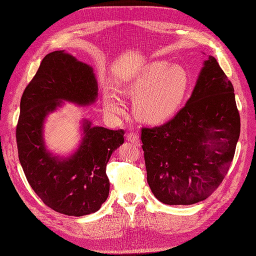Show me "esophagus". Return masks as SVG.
I'll use <instances>...</instances> for the list:
<instances>
[{"label": "esophagus", "instance_id": "34e87169", "mask_svg": "<svg viewBox=\"0 0 256 256\" xmlns=\"http://www.w3.org/2000/svg\"><path fill=\"white\" fill-rule=\"evenodd\" d=\"M128 140L130 143H135V144H137V146H140V138L136 134H130V135H128Z\"/></svg>", "mask_w": 256, "mask_h": 256}]
</instances>
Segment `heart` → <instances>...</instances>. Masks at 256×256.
Segmentation results:
<instances>
[{
	"label": "heart",
	"instance_id": "heart-1",
	"mask_svg": "<svg viewBox=\"0 0 256 256\" xmlns=\"http://www.w3.org/2000/svg\"><path fill=\"white\" fill-rule=\"evenodd\" d=\"M190 86V75L181 64L166 60L152 62L122 78L116 90L126 96H136L134 115L146 124H159L176 113ZM104 106L113 118L124 112L119 97L112 88L104 90Z\"/></svg>",
	"mask_w": 256,
	"mask_h": 256
}]
</instances>
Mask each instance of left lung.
I'll list each match as a JSON object with an SVG mask.
<instances>
[{"label":"left lung","instance_id":"obj_1","mask_svg":"<svg viewBox=\"0 0 256 256\" xmlns=\"http://www.w3.org/2000/svg\"><path fill=\"white\" fill-rule=\"evenodd\" d=\"M240 132L234 88L209 55L185 106L168 124L142 128L148 183L154 196L166 205L204 201L226 176Z\"/></svg>","mask_w":256,"mask_h":256}]
</instances>
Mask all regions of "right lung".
<instances>
[{
    "mask_svg": "<svg viewBox=\"0 0 256 256\" xmlns=\"http://www.w3.org/2000/svg\"><path fill=\"white\" fill-rule=\"evenodd\" d=\"M98 84L90 64L64 50L47 54L20 99L16 126L18 159L32 190L60 214L82 216L96 212L110 192L106 163L124 144V132L80 121V140L70 154H54L44 128L50 114L64 102L93 106Z\"/></svg>",
    "mask_w": 256,
    "mask_h": 256,
    "instance_id": "1",
    "label": "right lung"
}]
</instances>
